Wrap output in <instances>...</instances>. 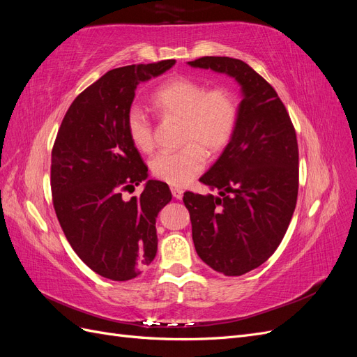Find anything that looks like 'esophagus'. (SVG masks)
I'll use <instances>...</instances> for the list:
<instances>
[{
  "instance_id": "1",
  "label": "esophagus",
  "mask_w": 357,
  "mask_h": 357,
  "mask_svg": "<svg viewBox=\"0 0 357 357\" xmlns=\"http://www.w3.org/2000/svg\"><path fill=\"white\" fill-rule=\"evenodd\" d=\"M171 193H172V197H174L176 199H181L183 198V189H180V188H171Z\"/></svg>"
}]
</instances>
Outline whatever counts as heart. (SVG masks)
<instances>
[{"label":"heart","mask_w":357,"mask_h":357,"mask_svg":"<svg viewBox=\"0 0 357 357\" xmlns=\"http://www.w3.org/2000/svg\"><path fill=\"white\" fill-rule=\"evenodd\" d=\"M152 104L162 116L183 119L180 142L186 146L158 153L150 162V169L168 185L183 186L205 168V149L210 153H219L231 142L238 119L235 96L226 88L208 91L202 83L177 77L159 86L152 95ZM125 126L137 150L152 152L153 123L142 107H129Z\"/></svg>","instance_id":"heart-1"}]
</instances>
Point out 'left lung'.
<instances>
[{
    "instance_id": "left-lung-1",
    "label": "left lung",
    "mask_w": 357,
    "mask_h": 357,
    "mask_svg": "<svg viewBox=\"0 0 357 357\" xmlns=\"http://www.w3.org/2000/svg\"><path fill=\"white\" fill-rule=\"evenodd\" d=\"M193 68L228 74L243 100L234 135L199 178L219 197L185 192L197 253L214 271L243 275L268 261L282 243L298 198V142L277 92L240 59L204 56Z\"/></svg>"
}]
</instances>
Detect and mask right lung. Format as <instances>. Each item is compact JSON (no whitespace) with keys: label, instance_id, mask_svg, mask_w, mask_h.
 Returning a JSON list of instances; mask_svg holds the SVG:
<instances>
[{"label":"right lung","instance_id":"obj_1","mask_svg":"<svg viewBox=\"0 0 357 357\" xmlns=\"http://www.w3.org/2000/svg\"><path fill=\"white\" fill-rule=\"evenodd\" d=\"M174 63L167 59L105 73L73 101L53 144L50 186L61 228L82 261L114 282L137 277L153 261L158 213L172 198L159 180H146L138 199L121 198L123 190L149 177L126 134V112L138 83Z\"/></svg>","mask_w":357,"mask_h":357}]
</instances>
